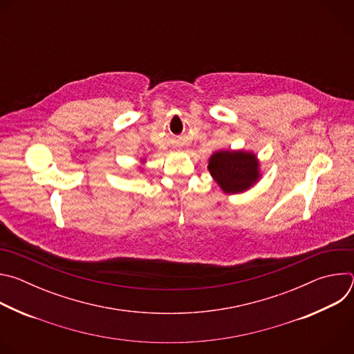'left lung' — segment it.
I'll list each match as a JSON object with an SVG mask.
<instances>
[{
  "label": "left lung",
  "instance_id": "left-lung-1",
  "mask_svg": "<svg viewBox=\"0 0 354 354\" xmlns=\"http://www.w3.org/2000/svg\"><path fill=\"white\" fill-rule=\"evenodd\" d=\"M209 172L224 193H242L261 179L258 157L243 149H220L209 160Z\"/></svg>",
  "mask_w": 354,
  "mask_h": 354
}]
</instances>
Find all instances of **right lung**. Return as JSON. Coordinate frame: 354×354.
<instances>
[{"mask_svg": "<svg viewBox=\"0 0 354 354\" xmlns=\"http://www.w3.org/2000/svg\"><path fill=\"white\" fill-rule=\"evenodd\" d=\"M142 164H144V160H142Z\"/></svg>", "mask_w": 354, "mask_h": 354, "instance_id": "1", "label": "right lung"}]
</instances>
